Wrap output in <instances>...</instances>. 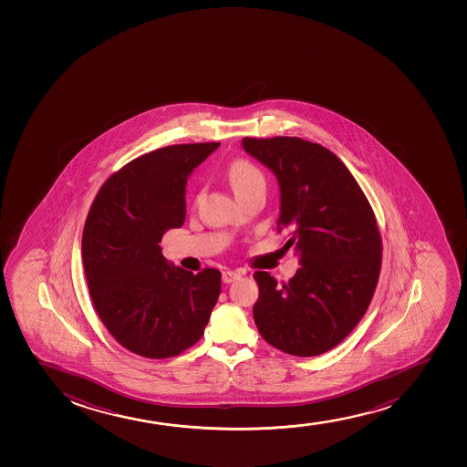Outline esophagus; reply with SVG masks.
Masks as SVG:
<instances>
[{"label":"esophagus","instance_id":"34e87169","mask_svg":"<svg viewBox=\"0 0 467 467\" xmlns=\"http://www.w3.org/2000/svg\"><path fill=\"white\" fill-rule=\"evenodd\" d=\"M242 277V274L236 273V271H224L223 273V282L224 284H232V282H235V280L240 279Z\"/></svg>","mask_w":467,"mask_h":467}]
</instances>
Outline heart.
Listing matches in <instances>:
<instances>
[{
    "instance_id": "heart-1",
    "label": "heart",
    "mask_w": 467,
    "mask_h": 467,
    "mask_svg": "<svg viewBox=\"0 0 467 467\" xmlns=\"http://www.w3.org/2000/svg\"><path fill=\"white\" fill-rule=\"evenodd\" d=\"M227 176H229V182H231L236 196H242V194L253 192L255 188L266 185V181H265V176L260 171V168L253 161H246V159L234 161L231 168H229Z\"/></svg>"
}]
</instances>
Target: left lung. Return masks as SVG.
Returning a JSON list of instances; mask_svg holds the SVG:
<instances>
[{
    "mask_svg": "<svg viewBox=\"0 0 467 467\" xmlns=\"http://www.w3.org/2000/svg\"><path fill=\"white\" fill-rule=\"evenodd\" d=\"M277 177L279 232L288 229L300 268L288 284L257 271L254 321L285 354L315 357L338 346L369 306L381 266V238L369 201L343 161L297 137L243 139Z\"/></svg>",
    "mask_w": 467,
    "mask_h": 467,
    "instance_id": "obj_1",
    "label": "left lung"
}]
</instances>
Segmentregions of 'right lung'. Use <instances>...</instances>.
I'll use <instances>...</instances> for the list:
<instances>
[{
    "label": "right lung",
    "instance_id": "1",
    "mask_svg": "<svg viewBox=\"0 0 467 467\" xmlns=\"http://www.w3.org/2000/svg\"><path fill=\"white\" fill-rule=\"evenodd\" d=\"M220 143L172 145L129 161L104 182L82 232V262L98 317L146 358L198 343L221 293V273L193 274L161 255V236L185 221L188 176Z\"/></svg>",
    "mask_w": 467,
    "mask_h": 467
}]
</instances>
